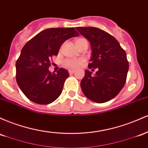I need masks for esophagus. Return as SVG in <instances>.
<instances>
[{"mask_svg": "<svg viewBox=\"0 0 148 148\" xmlns=\"http://www.w3.org/2000/svg\"><path fill=\"white\" fill-rule=\"evenodd\" d=\"M69 74H70V75L73 74L74 73H75V71H74V70H69Z\"/></svg>", "mask_w": 148, "mask_h": 148, "instance_id": "1", "label": "esophagus"}]
</instances>
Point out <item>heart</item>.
Wrapping results in <instances>:
<instances>
[{"instance_id": "1", "label": "heart", "mask_w": 148, "mask_h": 148, "mask_svg": "<svg viewBox=\"0 0 148 148\" xmlns=\"http://www.w3.org/2000/svg\"><path fill=\"white\" fill-rule=\"evenodd\" d=\"M75 43L77 47L79 48L84 43H87V40L85 38H79L75 40ZM84 62V60L82 59H67L64 61V66L66 68L72 69H78L82 65L83 63Z\"/></svg>"}]
</instances>
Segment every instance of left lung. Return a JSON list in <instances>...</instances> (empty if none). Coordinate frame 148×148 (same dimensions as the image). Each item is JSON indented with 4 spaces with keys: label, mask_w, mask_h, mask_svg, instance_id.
<instances>
[{
    "label": "left lung",
    "mask_w": 148,
    "mask_h": 148,
    "mask_svg": "<svg viewBox=\"0 0 148 148\" xmlns=\"http://www.w3.org/2000/svg\"><path fill=\"white\" fill-rule=\"evenodd\" d=\"M89 41L92 58L88 68L97 69L95 75L86 70L80 82L82 92L96 103H105L115 97L125 84L129 62L118 41L110 34L95 27H77Z\"/></svg>",
    "instance_id": "8db88e82"
}]
</instances>
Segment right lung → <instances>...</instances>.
Instances as JSON below:
<instances>
[{"mask_svg":"<svg viewBox=\"0 0 148 148\" xmlns=\"http://www.w3.org/2000/svg\"><path fill=\"white\" fill-rule=\"evenodd\" d=\"M78 36L74 28H52L40 32L24 46L16 62V79L30 101L47 105L60 96L69 73L62 68L51 73L50 60L66 40Z\"/></svg>","mask_w":148,"mask_h":148,"instance_id":"1","label":"right lung"}]
</instances>
